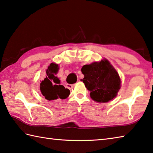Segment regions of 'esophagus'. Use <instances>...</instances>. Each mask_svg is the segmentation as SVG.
<instances>
[{"label": "esophagus", "mask_w": 153, "mask_h": 153, "mask_svg": "<svg viewBox=\"0 0 153 153\" xmlns=\"http://www.w3.org/2000/svg\"><path fill=\"white\" fill-rule=\"evenodd\" d=\"M74 86V85H73V84H68L67 85H66V87H67L68 89H69V90H71V89L73 88Z\"/></svg>", "instance_id": "1"}]
</instances>
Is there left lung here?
Listing matches in <instances>:
<instances>
[{"instance_id": "1", "label": "left lung", "mask_w": 153, "mask_h": 153, "mask_svg": "<svg viewBox=\"0 0 153 153\" xmlns=\"http://www.w3.org/2000/svg\"><path fill=\"white\" fill-rule=\"evenodd\" d=\"M81 71L84 75L82 81L90 91L93 100L105 103L117 96L121 80L118 72L107 59L85 65Z\"/></svg>"}]
</instances>
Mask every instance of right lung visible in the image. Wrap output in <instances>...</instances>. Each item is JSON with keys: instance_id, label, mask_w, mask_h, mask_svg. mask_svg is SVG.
<instances>
[{"instance_id": "add662e5", "label": "right lung", "mask_w": 153, "mask_h": 153, "mask_svg": "<svg viewBox=\"0 0 153 153\" xmlns=\"http://www.w3.org/2000/svg\"><path fill=\"white\" fill-rule=\"evenodd\" d=\"M59 69L58 64L51 63L47 69L46 77L40 84L41 92L49 101L65 99L70 94L69 89L61 85L60 80L56 76Z\"/></svg>"}]
</instances>
